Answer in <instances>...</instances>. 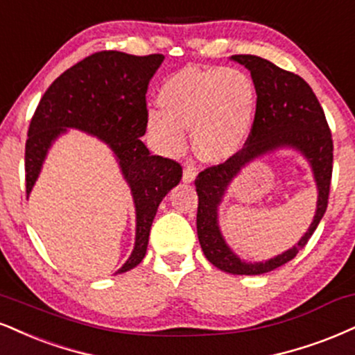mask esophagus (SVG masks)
<instances>
[{"mask_svg":"<svg viewBox=\"0 0 355 355\" xmlns=\"http://www.w3.org/2000/svg\"><path fill=\"white\" fill-rule=\"evenodd\" d=\"M196 177V168L193 165H187L185 168H183V182L185 183H191L195 180Z\"/></svg>","mask_w":355,"mask_h":355,"instance_id":"esophagus-1","label":"esophagus"}]
</instances>
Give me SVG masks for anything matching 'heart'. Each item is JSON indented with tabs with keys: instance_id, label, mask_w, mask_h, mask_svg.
Instances as JSON below:
<instances>
[{
	"instance_id": "obj_1",
	"label": "heart",
	"mask_w": 355,
	"mask_h": 355,
	"mask_svg": "<svg viewBox=\"0 0 355 355\" xmlns=\"http://www.w3.org/2000/svg\"><path fill=\"white\" fill-rule=\"evenodd\" d=\"M164 109L147 112V130L166 155L180 153L187 129L193 127L195 150L208 162H221L243 148L253 130L258 96L246 72L233 67L187 66L162 84Z\"/></svg>"
}]
</instances>
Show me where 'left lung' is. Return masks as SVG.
<instances>
[{"mask_svg": "<svg viewBox=\"0 0 355 355\" xmlns=\"http://www.w3.org/2000/svg\"><path fill=\"white\" fill-rule=\"evenodd\" d=\"M230 59L251 72L258 96L256 117L245 147L225 164L210 166L196 177V233L203 254L213 266L230 275L253 276L270 272L291 261L313 236L327 208L334 147L324 110L304 79L258 55L236 54ZM283 148L301 153L311 166L318 189L313 223L305 236L284 254L266 262H245L224 241L218 223V208L241 169L251 161Z\"/></svg>", "mask_w": 355, "mask_h": 355, "instance_id": "left-lung-1", "label": "left lung"}]
</instances>
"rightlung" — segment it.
<instances>
[{"label": "right lung", "mask_w": 355, "mask_h": 355, "mask_svg": "<svg viewBox=\"0 0 355 355\" xmlns=\"http://www.w3.org/2000/svg\"><path fill=\"white\" fill-rule=\"evenodd\" d=\"M164 59L162 54L119 51L89 55L49 85L29 123L24 153L28 196L51 147L67 129L97 137L112 150L135 207L134 250L117 272L142 261L157 208L182 178L177 162L152 155L140 140L147 130L145 94Z\"/></svg>", "instance_id": "add662e5"}]
</instances>
